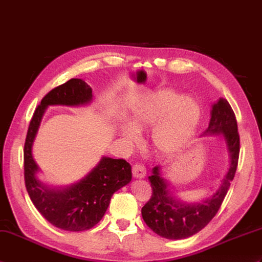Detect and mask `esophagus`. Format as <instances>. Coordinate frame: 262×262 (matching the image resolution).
Wrapping results in <instances>:
<instances>
[{
	"label": "esophagus",
	"instance_id": "esophagus-1",
	"mask_svg": "<svg viewBox=\"0 0 262 262\" xmlns=\"http://www.w3.org/2000/svg\"><path fill=\"white\" fill-rule=\"evenodd\" d=\"M146 175V168L143 164H135L133 166V176L136 179H143Z\"/></svg>",
	"mask_w": 262,
	"mask_h": 262
}]
</instances>
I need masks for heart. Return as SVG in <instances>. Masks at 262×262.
I'll return each mask as SVG.
<instances>
[{"mask_svg":"<svg viewBox=\"0 0 262 262\" xmlns=\"http://www.w3.org/2000/svg\"><path fill=\"white\" fill-rule=\"evenodd\" d=\"M202 118V109L192 99L169 89L153 91L134 102L128 126L121 128L129 142L137 139L136 133L153 127L150 141L161 154L169 155L181 149L196 132Z\"/></svg>","mask_w":262,"mask_h":262,"instance_id":"1","label":"heart"}]
</instances>
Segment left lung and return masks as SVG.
Listing matches in <instances>:
<instances>
[{
  "instance_id": "1",
  "label": "left lung",
  "mask_w": 262,
  "mask_h": 262,
  "mask_svg": "<svg viewBox=\"0 0 262 262\" xmlns=\"http://www.w3.org/2000/svg\"><path fill=\"white\" fill-rule=\"evenodd\" d=\"M227 144L230 159L227 175L219 190L202 203H185L169 191L168 182L163 178L161 167L155 166L148 176L153 194L142 208V216L148 228L163 238L180 240L198 233L208 224L226 198L239 161L240 137L235 115L227 99L220 98L212 106L209 127L203 135H220Z\"/></svg>"
}]
</instances>
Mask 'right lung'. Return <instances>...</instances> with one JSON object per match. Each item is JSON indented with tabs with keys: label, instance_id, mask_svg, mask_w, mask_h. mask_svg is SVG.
<instances>
[{
	"label": "right lung",
	"instance_id": "1",
	"mask_svg": "<svg viewBox=\"0 0 262 262\" xmlns=\"http://www.w3.org/2000/svg\"><path fill=\"white\" fill-rule=\"evenodd\" d=\"M91 100L93 89L82 79L72 78L49 91L35 109L24 144V180L30 199L54 227L72 232L89 230L101 220L113 194L132 180L129 163L103 156L98 165L77 183L50 187L36 178L40 168L33 159L32 146L49 106H83Z\"/></svg>",
	"mask_w": 262,
	"mask_h": 262
}]
</instances>
